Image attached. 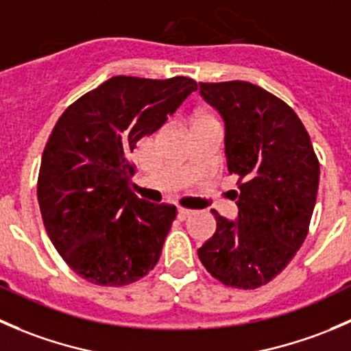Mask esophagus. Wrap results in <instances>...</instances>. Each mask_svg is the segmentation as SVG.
<instances>
[{
    "instance_id": "obj_1",
    "label": "esophagus",
    "mask_w": 351,
    "mask_h": 351,
    "mask_svg": "<svg viewBox=\"0 0 351 351\" xmlns=\"http://www.w3.org/2000/svg\"><path fill=\"white\" fill-rule=\"evenodd\" d=\"M177 213H179L180 220H186V218H189L191 215H194V211L187 210V208H179V211H177Z\"/></svg>"
}]
</instances>
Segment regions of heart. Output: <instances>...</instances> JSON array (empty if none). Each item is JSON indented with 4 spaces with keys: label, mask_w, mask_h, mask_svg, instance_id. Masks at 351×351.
<instances>
[{
    "label": "heart",
    "mask_w": 351,
    "mask_h": 351,
    "mask_svg": "<svg viewBox=\"0 0 351 351\" xmlns=\"http://www.w3.org/2000/svg\"><path fill=\"white\" fill-rule=\"evenodd\" d=\"M199 119H208V117H199Z\"/></svg>",
    "instance_id": "b5f03b06"
}]
</instances>
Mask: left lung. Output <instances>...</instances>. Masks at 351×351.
<instances>
[{
    "mask_svg": "<svg viewBox=\"0 0 351 351\" xmlns=\"http://www.w3.org/2000/svg\"><path fill=\"white\" fill-rule=\"evenodd\" d=\"M225 126V158L239 176L237 218L211 210L217 230L201 263L223 285L252 290L285 269L307 237L319 162L304 124L278 97L249 82L199 83Z\"/></svg>",
    "mask_w": 351,
    "mask_h": 351,
    "instance_id": "1",
    "label": "left lung"
}]
</instances>
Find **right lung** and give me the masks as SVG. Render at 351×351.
I'll use <instances>...</instances> for the list:
<instances>
[{"mask_svg": "<svg viewBox=\"0 0 351 351\" xmlns=\"http://www.w3.org/2000/svg\"><path fill=\"white\" fill-rule=\"evenodd\" d=\"M196 88L186 76H114L59 117L44 148L37 197L51 242L86 282L130 285L157 265L177 210L131 193L128 157Z\"/></svg>", "mask_w": 351, "mask_h": 351, "instance_id": "obj_1", "label": "right lung"}]
</instances>
